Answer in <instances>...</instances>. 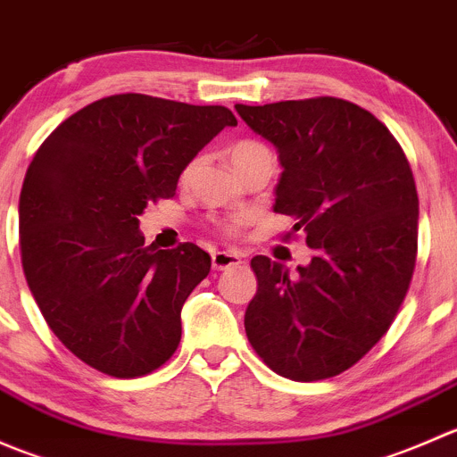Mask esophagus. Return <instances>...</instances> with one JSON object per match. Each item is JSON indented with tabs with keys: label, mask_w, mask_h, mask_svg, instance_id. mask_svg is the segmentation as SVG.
Instances as JSON below:
<instances>
[{
	"label": "esophagus",
	"mask_w": 457,
	"mask_h": 457,
	"mask_svg": "<svg viewBox=\"0 0 457 457\" xmlns=\"http://www.w3.org/2000/svg\"><path fill=\"white\" fill-rule=\"evenodd\" d=\"M241 256L234 254V252H214L212 254V267L214 270H228V267L241 265Z\"/></svg>",
	"instance_id": "34e87169"
}]
</instances>
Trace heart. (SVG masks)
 Returning <instances> with one entry per match:
<instances>
[{"instance_id": "1", "label": "heart", "mask_w": 457, "mask_h": 457, "mask_svg": "<svg viewBox=\"0 0 457 457\" xmlns=\"http://www.w3.org/2000/svg\"><path fill=\"white\" fill-rule=\"evenodd\" d=\"M262 152H270V150L256 141H241V143H237V145L229 147V159H232V165H238V163H243V161L252 159V156L262 154ZM229 228H234V225H229Z\"/></svg>"}]
</instances>
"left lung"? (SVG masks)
Here are the masks:
<instances>
[{"label": "left lung", "instance_id": "1", "mask_svg": "<svg viewBox=\"0 0 457 457\" xmlns=\"http://www.w3.org/2000/svg\"><path fill=\"white\" fill-rule=\"evenodd\" d=\"M278 152L274 212L316 250L296 274L252 258L258 289L245 334L292 380L338 376L398 314L418 250V192L403 147L361 105L334 96L234 105Z\"/></svg>", "mask_w": 457, "mask_h": 457}]
</instances>
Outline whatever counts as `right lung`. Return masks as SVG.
Returning <instances> with one entry per match:
<instances>
[{
	"label": "right lung",
	"mask_w": 457,
	"mask_h": 457,
	"mask_svg": "<svg viewBox=\"0 0 457 457\" xmlns=\"http://www.w3.org/2000/svg\"><path fill=\"white\" fill-rule=\"evenodd\" d=\"M237 117L223 105L114 95L68 117L37 150L20 196L32 298L77 358L114 378L163 365L181 310L210 274L195 243L145 245L139 216Z\"/></svg>",
	"instance_id": "1"
}]
</instances>
